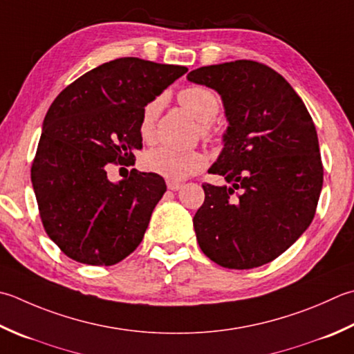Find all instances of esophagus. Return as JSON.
I'll return each instance as SVG.
<instances>
[{
    "instance_id": "34e87169",
    "label": "esophagus",
    "mask_w": 354,
    "mask_h": 354,
    "mask_svg": "<svg viewBox=\"0 0 354 354\" xmlns=\"http://www.w3.org/2000/svg\"><path fill=\"white\" fill-rule=\"evenodd\" d=\"M181 187H183L181 183H178V181H167V189L171 190V192H176V190L181 189Z\"/></svg>"
}]
</instances>
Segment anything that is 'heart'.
Instances as JSON below:
<instances>
[{"mask_svg":"<svg viewBox=\"0 0 354 354\" xmlns=\"http://www.w3.org/2000/svg\"><path fill=\"white\" fill-rule=\"evenodd\" d=\"M178 101L199 121L201 136L212 142L221 141L223 133L213 122L214 116L218 115L221 109V100L213 90L203 86L184 87L179 90ZM159 112H161V98L150 100L142 107L140 133L145 142L155 140ZM207 162H209V158L203 150H179L167 147V145L149 150L142 159L145 170L156 173V175L170 179V181H178V179H185L195 175L205 167Z\"/></svg>","mask_w":354,"mask_h":354,"instance_id":"heart-1","label":"heart"}]
</instances>
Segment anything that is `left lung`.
<instances>
[{"mask_svg": "<svg viewBox=\"0 0 354 354\" xmlns=\"http://www.w3.org/2000/svg\"><path fill=\"white\" fill-rule=\"evenodd\" d=\"M224 101V149L209 170L230 187L203 184L193 227L207 258L248 270L278 258L307 230L322 190L315 122L282 75L238 59L187 75Z\"/></svg>", "mask_w": 354, "mask_h": 354, "instance_id": "8db88e82", "label": "left lung"}]
</instances>
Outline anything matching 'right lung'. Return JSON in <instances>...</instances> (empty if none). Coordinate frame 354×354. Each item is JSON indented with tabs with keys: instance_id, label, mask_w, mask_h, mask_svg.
Returning <instances> with one entry per match:
<instances>
[{
	"instance_id": "add662e5",
	"label": "right lung",
	"mask_w": 354,
	"mask_h": 354,
	"mask_svg": "<svg viewBox=\"0 0 354 354\" xmlns=\"http://www.w3.org/2000/svg\"><path fill=\"white\" fill-rule=\"evenodd\" d=\"M187 71L118 58L80 76L52 102L30 176L44 230L71 259L113 266L141 244L167 190L164 179L131 169L112 183L107 170L135 164L142 107Z\"/></svg>"
}]
</instances>
